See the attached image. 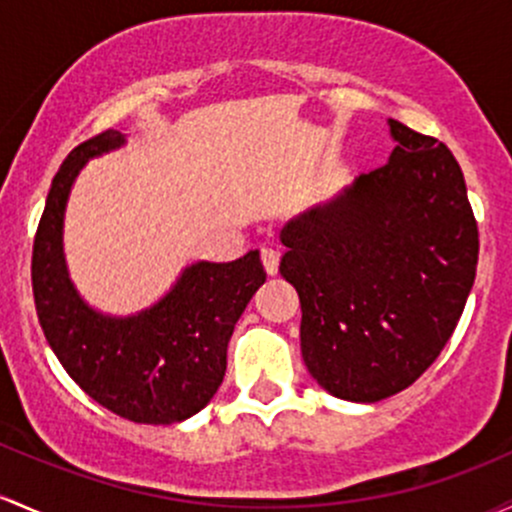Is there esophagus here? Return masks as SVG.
I'll list each match as a JSON object with an SVG mask.
<instances>
[{
  "mask_svg": "<svg viewBox=\"0 0 512 512\" xmlns=\"http://www.w3.org/2000/svg\"><path fill=\"white\" fill-rule=\"evenodd\" d=\"M260 257H262V265H265L267 274L279 272V257H282L279 255V250H274V247H262Z\"/></svg>",
  "mask_w": 512,
  "mask_h": 512,
  "instance_id": "obj_1",
  "label": "esophagus"
}]
</instances>
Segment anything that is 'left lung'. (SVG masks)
Instances as JSON below:
<instances>
[{
  "label": "left lung",
  "mask_w": 512,
  "mask_h": 512,
  "mask_svg": "<svg viewBox=\"0 0 512 512\" xmlns=\"http://www.w3.org/2000/svg\"><path fill=\"white\" fill-rule=\"evenodd\" d=\"M391 160L282 230L301 355L333 396L376 403L440 357L474 286L479 228L445 143L401 121Z\"/></svg>",
  "instance_id": "left-lung-1"
}]
</instances>
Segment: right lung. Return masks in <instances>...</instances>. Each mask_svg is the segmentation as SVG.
Instances as JSON below:
<instances>
[{
  "mask_svg": "<svg viewBox=\"0 0 512 512\" xmlns=\"http://www.w3.org/2000/svg\"><path fill=\"white\" fill-rule=\"evenodd\" d=\"M121 143L119 131H101L53 177L33 238V299L48 345L84 393L133 423L170 425L199 413L218 391L235 323L267 274L252 250L226 265H192L165 299L133 318L84 306L65 272V201L84 162Z\"/></svg>",
  "mask_w": 512,
  "mask_h": 512,
  "instance_id": "obj_1",
  "label": "right lung"
}]
</instances>
